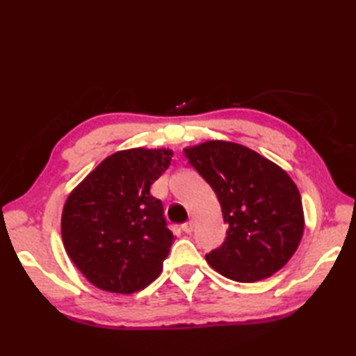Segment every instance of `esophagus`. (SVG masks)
I'll return each instance as SVG.
<instances>
[{"label":"esophagus","instance_id":"34e87169","mask_svg":"<svg viewBox=\"0 0 356 356\" xmlns=\"http://www.w3.org/2000/svg\"><path fill=\"white\" fill-rule=\"evenodd\" d=\"M193 228H194L193 222H186V223L182 225V231H184L185 234H191V232H193Z\"/></svg>","mask_w":356,"mask_h":356}]
</instances>
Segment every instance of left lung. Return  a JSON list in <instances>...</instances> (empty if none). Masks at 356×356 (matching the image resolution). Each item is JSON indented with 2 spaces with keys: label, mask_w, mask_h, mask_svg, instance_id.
Wrapping results in <instances>:
<instances>
[{
  "label": "left lung",
  "mask_w": 356,
  "mask_h": 356,
  "mask_svg": "<svg viewBox=\"0 0 356 356\" xmlns=\"http://www.w3.org/2000/svg\"><path fill=\"white\" fill-rule=\"evenodd\" d=\"M184 153L213 188L228 225L209 266L234 282L268 278L291 260L303 237L297 185L283 168L240 143L208 140Z\"/></svg>",
  "instance_id": "8db88e82"
}]
</instances>
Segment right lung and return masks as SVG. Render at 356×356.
<instances>
[{"instance_id": "right-lung-1", "label": "right lung", "mask_w": 356, "mask_h": 356, "mask_svg": "<svg viewBox=\"0 0 356 356\" xmlns=\"http://www.w3.org/2000/svg\"><path fill=\"white\" fill-rule=\"evenodd\" d=\"M172 151L130 148L108 156L74 188L61 218L67 255L93 286L133 293L161 274L174 241L149 186Z\"/></svg>"}]
</instances>
